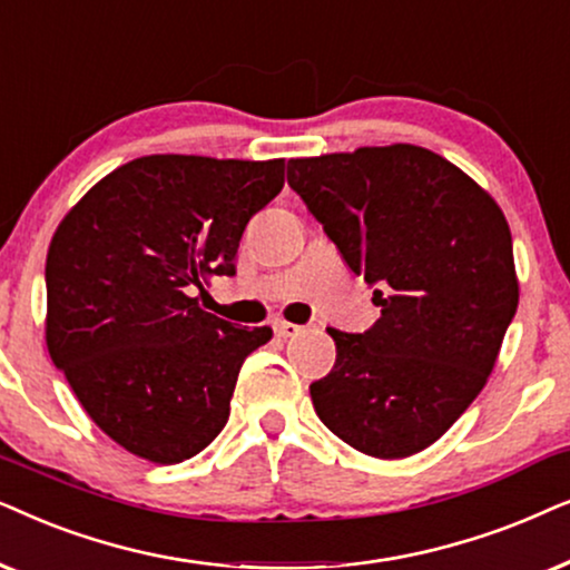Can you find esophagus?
I'll return each instance as SVG.
<instances>
[{
	"label": "esophagus",
	"instance_id": "esophagus-1",
	"mask_svg": "<svg viewBox=\"0 0 570 570\" xmlns=\"http://www.w3.org/2000/svg\"><path fill=\"white\" fill-rule=\"evenodd\" d=\"M273 331H276V336H281V338H292V336H297L302 328H299V325H294V323L276 321V323H273Z\"/></svg>",
	"mask_w": 570,
	"mask_h": 570
}]
</instances>
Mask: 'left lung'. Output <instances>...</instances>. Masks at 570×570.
<instances>
[{
	"mask_svg": "<svg viewBox=\"0 0 570 570\" xmlns=\"http://www.w3.org/2000/svg\"><path fill=\"white\" fill-rule=\"evenodd\" d=\"M286 179L381 307L364 333L328 328L336 364L309 385L315 412L367 456H412L484 389L519 307L503 210L406 142L292 158Z\"/></svg>",
	"mask_w": 570,
	"mask_h": 570,
	"instance_id": "1",
	"label": "left lung"
}]
</instances>
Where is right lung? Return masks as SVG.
<instances>
[{"instance_id":"obj_1","label":"right lung","mask_w":570,"mask_h":570,"mask_svg":"<svg viewBox=\"0 0 570 570\" xmlns=\"http://www.w3.org/2000/svg\"><path fill=\"white\" fill-rule=\"evenodd\" d=\"M284 187V158L142 156L75 206L47 255V346L90 420L156 464L224 430L242 362L273 331L197 305L234 276L242 232Z\"/></svg>"}]
</instances>
